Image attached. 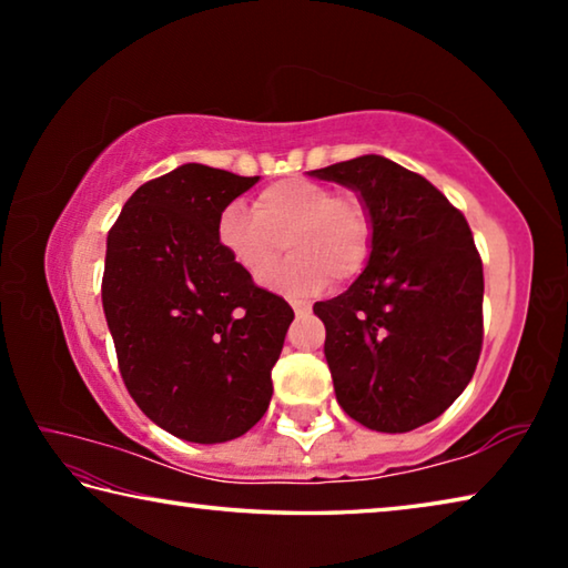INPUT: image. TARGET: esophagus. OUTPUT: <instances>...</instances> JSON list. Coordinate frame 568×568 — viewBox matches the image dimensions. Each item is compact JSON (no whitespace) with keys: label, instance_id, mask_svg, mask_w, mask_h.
<instances>
[{"label":"esophagus","instance_id":"34e87169","mask_svg":"<svg viewBox=\"0 0 568 568\" xmlns=\"http://www.w3.org/2000/svg\"><path fill=\"white\" fill-rule=\"evenodd\" d=\"M291 305H293L297 318H305V315H311V303H307V301H291Z\"/></svg>","mask_w":568,"mask_h":568}]
</instances>
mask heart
<instances>
[{
	"label": "heart",
	"instance_id": "heart-1",
	"mask_svg": "<svg viewBox=\"0 0 568 568\" xmlns=\"http://www.w3.org/2000/svg\"><path fill=\"white\" fill-rule=\"evenodd\" d=\"M215 235L247 277H263L281 255L291 257L265 277V287L301 297L333 281H351L371 257L373 223L361 197L335 195L323 182L291 178L257 192L253 213L230 203L220 210Z\"/></svg>",
	"mask_w": 568,
	"mask_h": 568
}]
</instances>
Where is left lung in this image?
<instances>
[{
    "mask_svg": "<svg viewBox=\"0 0 568 568\" xmlns=\"http://www.w3.org/2000/svg\"><path fill=\"white\" fill-rule=\"evenodd\" d=\"M353 190L373 247L348 291L313 305L335 398L353 420L406 434L438 418L474 376L484 265L466 217L398 162L361 155L307 172Z\"/></svg>",
    "mask_w": 568,
    "mask_h": 568,
    "instance_id": "left-lung-1",
    "label": "left lung"
}]
</instances>
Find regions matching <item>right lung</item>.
Returning <instances> with one entry per match:
<instances>
[{"instance_id": "obj_1", "label": "right lung", "mask_w": 568, "mask_h": 568, "mask_svg": "<svg viewBox=\"0 0 568 568\" xmlns=\"http://www.w3.org/2000/svg\"><path fill=\"white\" fill-rule=\"evenodd\" d=\"M257 180L187 162L134 190L108 235L102 307L122 381L190 444H225L263 418L293 323L215 235L220 210Z\"/></svg>"}]
</instances>
